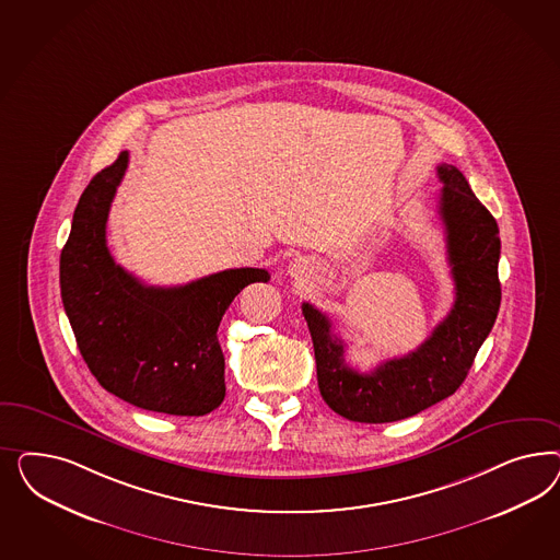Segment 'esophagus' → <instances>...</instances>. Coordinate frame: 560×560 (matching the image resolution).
<instances>
[{
	"label": "esophagus",
	"instance_id": "esophagus-1",
	"mask_svg": "<svg viewBox=\"0 0 560 560\" xmlns=\"http://www.w3.org/2000/svg\"><path fill=\"white\" fill-rule=\"evenodd\" d=\"M305 271V262L304 260H302V258H300V260H298V258H295V260H293V262H291V267H289V272H291V275H295V277H298V275H302V272Z\"/></svg>",
	"mask_w": 560,
	"mask_h": 560
}]
</instances>
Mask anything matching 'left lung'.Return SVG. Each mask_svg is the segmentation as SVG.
Instances as JSON below:
<instances>
[{
  "instance_id": "obj_1",
  "label": "left lung",
  "mask_w": 560,
  "mask_h": 560,
  "mask_svg": "<svg viewBox=\"0 0 560 560\" xmlns=\"http://www.w3.org/2000/svg\"><path fill=\"white\" fill-rule=\"evenodd\" d=\"M440 215L456 300L419 349L370 373L347 365L345 342L312 304L302 305L314 342L318 388L337 415L357 423H392L458 390L489 337L501 305L499 225L456 166H438Z\"/></svg>"
}]
</instances>
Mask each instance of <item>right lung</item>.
Masks as SVG:
<instances>
[{
	"label": "right lung",
	"instance_id": "obj_1",
	"mask_svg": "<svg viewBox=\"0 0 560 560\" xmlns=\"http://www.w3.org/2000/svg\"><path fill=\"white\" fill-rule=\"evenodd\" d=\"M129 153L101 170L75 207L59 283L69 324L102 388L143 410L203 417L225 396L218 328L237 293L265 269H228L180 288L143 285L106 246V220Z\"/></svg>",
	"mask_w": 560,
	"mask_h": 560
}]
</instances>
